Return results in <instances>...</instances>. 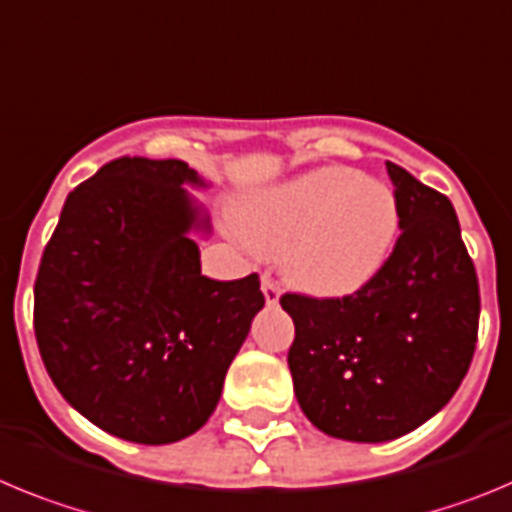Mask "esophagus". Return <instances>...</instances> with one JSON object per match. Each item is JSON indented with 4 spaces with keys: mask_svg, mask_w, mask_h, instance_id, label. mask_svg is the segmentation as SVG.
Listing matches in <instances>:
<instances>
[{
    "mask_svg": "<svg viewBox=\"0 0 512 512\" xmlns=\"http://www.w3.org/2000/svg\"><path fill=\"white\" fill-rule=\"evenodd\" d=\"M262 296H265L267 306H278L280 288H278V283H273V280L267 278V275H262Z\"/></svg>",
    "mask_w": 512,
    "mask_h": 512,
    "instance_id": "esophagus-1",
    "label": "esophagus"
}]
</instances>
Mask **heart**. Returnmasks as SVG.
Returning <instances> with one entry per match:
<instances>
[{
	"label": "heart",
	"instance_id": "b5f03b06",
	"mask_svg": "<svg viewBox=\"0 0 512 512\" xmlns=\"http://www.w3.org/2000/svg\"><path fill=\"white\" fill-rule=\"evenodd\" d=\"M234 222L252 250L280 255L283 275L296 288L342 298L385 267L398 242L400 204L377 178L316 168L242 201Z\"/></svg>",
	"mask_w": 512,
	"mask_h": 512
}]
</instances>
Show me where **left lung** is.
<instances>
[{
	"instance_id": "obj_1",
	"label": "left lung",
	"mask_w": 512,
	"mask_h": 512,
	"mask_svg": "<svg viewBox=\"0 0 512 512\" xmlns=\"http://www.w3.org/2000/svg\"><path fill=\"white\" fill-rule=\"evenodd\" d=\"M400 237L354 296L288 293L298 405L326 436L380 444L434 418L462 385L477 342L480 288L446 196L388 163Z\"/></svg>"
}]
</instances>
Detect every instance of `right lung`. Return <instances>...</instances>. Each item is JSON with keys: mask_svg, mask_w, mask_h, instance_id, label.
<instances>
[{"mask_svg": "<svg viewBox=\"0 0 512 512\" xmlns=\"http://www.w3.org/2000/svg\"><path fill=\"white\" fill-rule=\"evenodd\" d=\"M183 160L119 158L68 193L35 280L50 380L94 426L135 444L196 434L265 306L260 278L201 275L211 219Z\"/></svg>", "mask_w": 512, "mask_h": 512, "instance_id": "add662e5", "label": "right lung"}]
</instances>
